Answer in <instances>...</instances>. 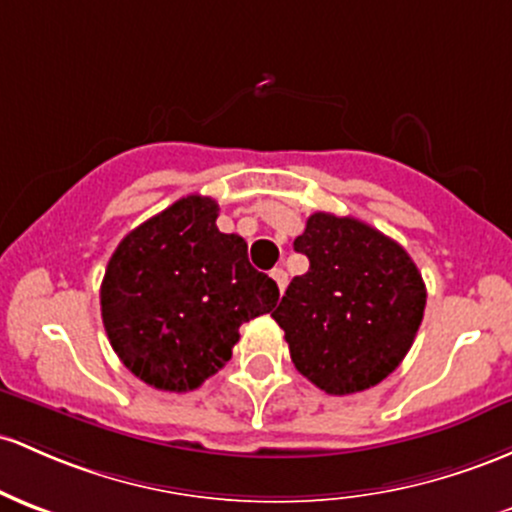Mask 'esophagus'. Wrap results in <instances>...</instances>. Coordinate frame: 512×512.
<instances>
[{"label": "esophagus", "mask_w": 512, "mask_h": 512, "mask_svg": "<svg viewBox=\"0 0 512 512\" xmlns=\"http://www.w3.org/2000/svg\"><path fill=\"white\" fill-rule=\"evenodd\" d=\"M272 279H274V282H277L279 291H282V294H284L286 284H289V277H286L284 269H282V267H274V269H272Z\"/></svg>", "instance_id": "34e87169"}]
</instances>
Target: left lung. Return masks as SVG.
I'll use <instances>...</instances> for the list:
<instances>
[{
    "instance_id": "8db88e82",
    "label": "left lung",
    "mask_w": 512,
    "mask_h": 512,
    "mask_svg": "<svg viewBox=\"0 0 512 512\" xmlns=\"http://www.w3.org/2000/svg\"><path fill=\"white\" fill-rule=\"evenodd\" d=\"M294 250L308 257L272 311L291 362L330 396L384 381L411 350L425 282L396 240L350 216L313 213Z\"/></svg>"
}]
</instances>
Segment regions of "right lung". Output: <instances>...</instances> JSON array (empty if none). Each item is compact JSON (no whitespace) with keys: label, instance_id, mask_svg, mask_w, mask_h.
Returning a JSON list of instances; mask_svg holds the SVG:
<instances>
[{"label":"right lung","instance_id":"1","mask_svg":"<svg viewBox=\"0 0 512 512\" xmlns=\"http://www.w3.org/2000/svg\"><path fill=\"white\" fill-rule=\"evenodd\" d=\"M218 204L184 196L121 240L101 282V320L119 359L160 391L199 389L233 355L238 328L269 313L279 286L216 226Z\"/></svg>","mask_w":512,"mask_h":512}]
</instances>
